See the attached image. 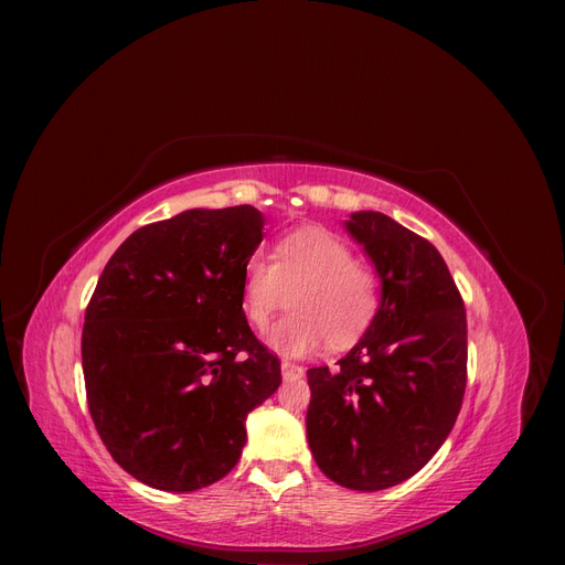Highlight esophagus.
Wrapping results in <instances>:
<instances>
[{"mask_svg": "<svg viewBox=\"0 0 565 565\" xmlns=\"http://www.w3.org/2000/svg\"><path fill=\"white\" fill-rule=\"evenodd\" d=\"M280 370H282V377H285V380H299L301 374H303V367H301V365L287 363V361L280 365Z\"/></svg>", "mask_w": 565, "mask_h": 565, "instance_id": "esophagus-1", "label": "esophagus"}]
</instances>
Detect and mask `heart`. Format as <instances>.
I'll list each match as a JSON object with an SVG mask.
<instances>
[{"instance_id":"1","label":"heart","mask_w":565,"mask_h":565,"mask_svg":"<svg viewBox=\"0 0 565 565\" xmlns=\"http://www.w3.org/2000/svg\"><path fill=\"white\" fill-rule=\"evenodd\" d=\"M241 297L254 330H266L292 303L295 311L270 332V344L285 355H306L324 341L347 349L370 330L382 306V278L374 266L353 259L351 245L337 233L306 226L280 237L270 262L252 256Z\"/></svg>"}]
</instances>
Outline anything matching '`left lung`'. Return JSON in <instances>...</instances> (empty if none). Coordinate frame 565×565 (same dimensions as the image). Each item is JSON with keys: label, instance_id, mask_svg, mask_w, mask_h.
<instances>
[{"label": "left lung", "instance_id": "8db88e82", "mask_svg": "<svg viewBox=\"0 0 565 565\" xmlns=\"http://www.w3.org/2000/svg\"><path fill=\"white\" fill-rule=\"evenodd\" d=\"M349 233L382 278V306L363 339L306 372V436L320 471L351 490L415 476L452 431L467 388V311L438 249L380 212Z\"/></svg>", "mask_w": 565, "mask_h": 565}]
</instances>
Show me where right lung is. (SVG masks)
<instances>
[{"mask_svg": "<svg viewBox=\"0 0 565 565\" xmlns=\"http://www.w3.org/2000/svg\"><path fill=\"white\" fill-rule=\"evenodd\" d=\"M262 228L249 204L188 210L134 231L100 273L84 313V386L100 440L136 481L216 483L243 455L247 415L282 382L243 313Z\"/></svg>", "mask_w": 565, "mask_h": 565, "instance_id": "right-lung-1", "label": "right lung"}]
</instances>
